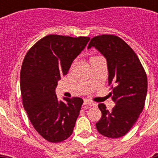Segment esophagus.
I'll use <instances>...</instances> for the list:
<instances>
[{"instance_id": "1", "label": "esophagus", "mask_w": 158, "mask_h": 158, "mask_svg": "<svg viewBox=\"0 0 158 158\" xmlns=\"http://www.w3.org/2000/svg\"><path fill=\"white\" fill-rule=\"evenodd\" d=\"M84 105L85 106H96V104L93 102L89 101V100H84Z\"/></svg>"}]
</instances>
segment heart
Wrapping results in <instances>:
<instances>
[{
  "label": "heart",
  "instance_id": "heart-1",
  "mask_svg": "<svg viewBox=\"0 0 158 158\" xmlns=\"http://www.w3.org/2000/svg\"><path fill=\"white\" fill-rule=\"evenodd\" d=\"M94 57H97V56H92L90 57V60L93 59V58H94Z\"/></svg>",
  "mask_w": 158,
  "mask_h": 158
}]
</instances>
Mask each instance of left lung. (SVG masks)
I'll return each mask as SVG.
<instances>
[{
  "instance_id": "obj_1",
  "label": "left lung",
  "mask_w": 158,
  "mask_h": 158,
  "mask_svg": "<svg viewBox=\"0 0 158 158\" xmlns=\"http://www.w3.org/2000/svg\"><path fill=\"white\" fill-rule=\"evenodd\" d=\"M92 47L106 59L110 94L115 103L110 111L105 104H98L102 117L96 128L105 137L117 139L130 131L143 111L147 95V74L136 53L117 36H96L90 40L88 48Z\"/></svg>"
}]
</instances>
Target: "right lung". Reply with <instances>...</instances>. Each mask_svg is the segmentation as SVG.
Listing matches in <instances>:
<instances>
[{
	"mask_svg": "<svg viewBox=\"0 0 158 158\" xmlns=\"http://www.w3.org/2000/svg\"><path fill=\"white\" fill-rule=\"evenodd\" d=\"M89 39L50 34L38 41L23 59L20 71L23 106L33 128L48 142H62L73 133L83 99L74 97L58 101L55 89Z\"/></svg>",
	"mask_w": 158,
	"mask_h": 158,
	"instance_id": "1",
	"label": "right lung"
}]
</instances>
